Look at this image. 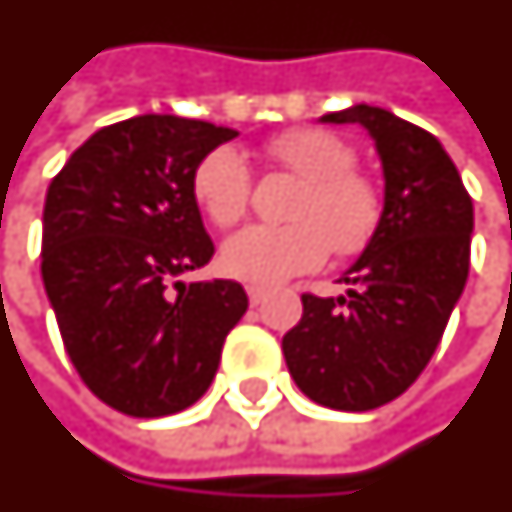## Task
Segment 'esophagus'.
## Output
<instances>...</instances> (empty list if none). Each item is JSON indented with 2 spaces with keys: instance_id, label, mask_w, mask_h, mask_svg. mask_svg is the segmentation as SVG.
I'll list each match as a JSON object with an SVG mask.
<instances>
[{
  "instance_id": "1",
  "label": "esophagus",
  "mask_w": 512,
  "mask_h": 512,
  "mask_svg": "<svg viewBox=\"0 0 512 512\" xmlns=\"http://www.w3.org/2000/svg\"><path fill=\"white\" fill-rule=\"evenodd\" d=\"M245 292H248V300H251V305H261V302L267 300V289H264V286H245Z\"/></svg>"
}]
</instances>
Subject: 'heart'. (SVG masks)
<instances>
[{"label":"heart","mask_w":512,"mask_h":512,"mask_svg":"<svg viewBox=\"0 0 512 512\" xmlns=\"http://www.w3.org/2000/svg\"><path fill=\"white\" fill-rule=\"evenodd\" d=\"M267 155L297 174L302 190L286 226H248L220 248L223 270L251 283H278L316 270L327 253L363 251L382 215L376 188L357 174L354 149L322 128L286 130ZM193 199L215 226H234L248 210L251 169L237 149L218 147L193 171Z\"/></svg>","instance_id":"heart-1"}]
</instances>
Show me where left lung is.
<instances>
[{
	"label": "left lung",
	"mask_w": 512,
	"mask_h": 512,
	"mask_svg": "<svg viewBox=\"0 0 512 512\" xmlns=\"http://www.w3.org/2000/svg\"><path fill=\"white\" fill-rule=\"evenodd\" d=\"M322 122L363 125L382 160L384 207L374 237L343 272L346 297L302 294L283 335L289 374L338 412L390 404L423 374L469 275L475 212L455 163L428 130L357 103Z\"/></svg>",
	"instance_id": "1"
}]
</instances>
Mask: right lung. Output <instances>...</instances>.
Listing matches in <instances>:
<instances>
[{"label":"right lung","instance_id":"obj_1","mask_svg":"<svg viewBox=\"0 0 512 512\" xmlns=\"http://www.w3.org/2000/svg\"><path fill=\"white\" fill-rule=\"evenodd\" d=\"M234 136L141 114L89 136L48 185L46 294L78 376L117 412L166 417L196 404L248 311L237 281H177L215 253L193 171Z\"/></svg>","mask_w":512,"mask_h":512}]
</instances>
